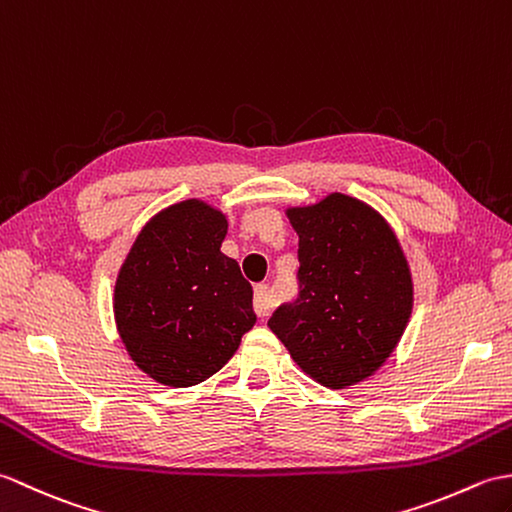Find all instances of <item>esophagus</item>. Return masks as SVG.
<instances>
[{
    "instance_id": "esophagus-1",
    "label": "esophagus",
    "mask_w": 512,
    "mask_h": 512,
    "mask_svg": "<svg viewBox=\"0 0 512 512\" xmlns=\"http://www.w3.org/2000/svg\"><path fill=\"white\" fill-rule=\"evenodd\" d=\"M271 309H274V300H271V293H269V287L267 285H256L254 289V311L265 317L271 313Z\"/></svg>"
}]
</instances>
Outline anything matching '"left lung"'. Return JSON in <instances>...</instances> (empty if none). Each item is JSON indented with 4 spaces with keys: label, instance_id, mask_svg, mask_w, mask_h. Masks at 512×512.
<instances>
[{
    "label": "left lung",
    "instance_id": "8db88e82",
    "mask_svg": "<svg viewBox=\"0 0 512 512\" xmlns=\"http://www.w3.org/2000/svg\"><path fill=\"white\" fill-rule=\"evenodd\" d=\"M285 212L300 236L302 291L269 328L313 381L350 388L401 342L414 306L410 263L390 223L355 197L331 192Z\"/></svg>",
    "mask_w": 512,
    "mask_h": 512
}]
</instances>
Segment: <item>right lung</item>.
Masks as SVG:
<instances>
[{
  "instance_id": "1",
  "label": "right lung",
  "mask_w": 512,
  "mask_h": 512,
  "mask_svg": "<svg viewBox=\"0 0 512 512\" xmlns=\"http://www.w3.org/2000/svg\"><path fill=\"white\" fill-rule=\"evenodd\" d=\"M227 217L184 199L144 223L118 269L113 320L131 361L168 388L217 374L256 324L252 285L221 252Z\"/></svg>"
}]
</instances>
